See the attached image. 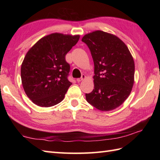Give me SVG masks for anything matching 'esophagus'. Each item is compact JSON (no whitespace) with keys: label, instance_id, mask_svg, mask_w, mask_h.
<instances>
[{"label":"esophagus","instance_id":"1","mask_svg":"<svg viewBox=\"0 0 160 160\" xmlns=\"http://www.w3.org/2000/svg\"><path fill=\"white\" fill-rule=\"evenodd\" d=\"M85 78H86V76H84V75H82V76H81V78H77V82H81V81L83 80L84 79H85Z\"/></svg>","mask_w":160,"mask_h":160}]
</instances>
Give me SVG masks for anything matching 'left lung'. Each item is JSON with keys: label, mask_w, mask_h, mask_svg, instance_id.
<instances>
[{"label": "left lung", "mask_w": 160, "mask_h": 160, "mask_svg": "<svg viewBox=\"0 0 160 160\" xmlns=\"http://www.w3.org/2000/svg\"><path fill=\"white\" fill-rule=\"evenodd\" d=\"M82 41L89 47L94 62V89L86 100L95 108L108 111L120 107L131 93L135 64L127 45L111 33L96 31Z\"/></svg>", "instance_id": "left-lung-1"}]
</instances>
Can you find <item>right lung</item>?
<instances>
[{
	"mask_svg": "<svg viewBox=\"0 0 160 160\" xmlns=\"http://www.w3.org/2000/svg\"><path fill=\"white\" fill-rule=\"evenodd\" d=\"M80 36L55 33L39 40L27 53L21 66L23 89L30 100L42 107L60 103L72 84L66 54Z\"/></svg>",
	"mask_w": 160,
	"mask_h": 160,
	"instance_id": "add662e5",
	"label": "right lung"
}]
</instances>
